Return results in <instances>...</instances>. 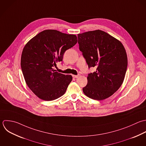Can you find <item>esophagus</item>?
<instances>
[{
	"instance_id": "esophagus-1",
	"label": "esophagus",
	"mask_w": 146,
	"mask_h": 146,
	"mask_svg": "<svg viewBox=\"0 0 146 146\" xmlns=\"http://www.w3.org/2000/svg\"><path fill=\"white\" fill-rule=\"evenodd\" d=\"M79 76H80V74H78V75H73V78H78Z\"/></svg>"
}]
</instances>
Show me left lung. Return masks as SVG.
I'll use <instances>...</instances> for the list:
<instances>
[{
    "instance_id": "1",
    "label": "left lung",
    "mask_w": 146,
    "mask_h": 146,
    "mask_svg": "<svg viewBox=\"0 0 146 146\" xmlns=\"http://www.w3.org/2000/svg\"><path fill=\"white\" fill-rule=\"evenodd\" d=\"M78 38L89 68H96V71L88 74L83 92L93 100L108 98L123 82L127 68L126 50L121 41L101 30L78 34Z\"/></svg>"
}]
</instances>
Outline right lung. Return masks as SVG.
Instances as JSON below:
<instances>
[{
	"label": "right lung",
	"instance_id": "1",
	"mask_svg": "<svg viewBox=\"0 0 146 146\" xmlns=\"http://www.w3.org/2000/svg\"><path fill=\"white\" fill-rule=\"evenodd\" d=\"M77 42L74 35L47 29L25 45L21 57L22 72L27 85L39 98L53 101L65 94L72 76L58 73L53 68Z\"/></svg>",
	"mask_w": 146,
	"mask_h": 146
}]
</instances>
